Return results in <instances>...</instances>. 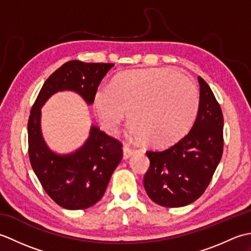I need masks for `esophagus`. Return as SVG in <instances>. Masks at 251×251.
<instances>
[{"instance_id": "1", "label": "esophagus", "mask_w": 251, "mask_h": 251, "mask_svg": "<svg viewBox=\"0 0 251 251\" xmlns=\"http://www.w3.org/2000/svg\"><path fill=\"white\" fill-rule=\"evenodd\" d=\"M123 152H124V158L127 159L129 158L131 155H134L136 153V150H132L128 146H124L123 147Z\"/></svg>"}]
</instances>
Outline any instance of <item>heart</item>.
<instances>
[{
	"label": "heart",
	"mask_w": 251,
	"mask_h": 251,
	"mask_svg": "<svg viewBox=\"0 0 251 251\" xmlns=\"http://www.w3.org/2000/svg\"><path fill=\"white\" fill-rule=\"evenodd\" d=\"M93 104L101 125L116 135L128 111L130 134L137 141L166 147L183 137L200 108L196 85L169 68L128 70L95 90Z\"/></svg>",
	"instance_id": "1"
}]
</instances>
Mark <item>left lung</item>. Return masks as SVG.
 Segmentation results:
<instances>
[{
	"label": "left lung",
	"instance_id": "obj_1",
	"mask_svg": "<svg viewBox=\"0 0 251 251\" xmlns=\"http://www.w3.org/2000/svg\"><path fill=\"white\" fill-rule=\"evenodd\" d=\"M200 108L194 125L182 139L164 150H149L150 167L143 186L149 197L164 207L189 205L204 193L223 152L220 104L199 76Z\"/></svg>",
	"mask_w": 251,
	"mask_h": 251
}]
</instances>
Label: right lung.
<instances>
[{
  "instance_id": "obj_1",
  "label": "right lung",
  "mask_w": 251,
  "mask_h": 251,
  "mask_svg": "<svg viewBox=\"0 0 251 251\" xmlns=\"http://www.w3.org/2000/svg\"><path fill=\"white\" fill-rule=\"evenodd\" d=\"M113 66L68 61L46 79L32 105L28 121L31 166L47 195L66 209H86L101 200L123 157V143L93 126L82 148L68 155H57L42 137L41 106L61 90H73L92 104L95 90Z\"/></svg>"
}]
</instances>
